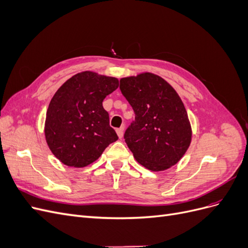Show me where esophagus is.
<instances>
[{"instance_id":"obj_1","label":"esophagus","mask_w":248,"mask_h":248,"mask_svg":"<svg viewBox=\"0 0 248 248\" xmlns=\"http://www.w3.org/2000/svg\"><path fill=\"white\" fill-rule=\"evenodd\" d=\"M117 134H118V137H119V139H122L123 138V131H124V126H121L120 127V128H118L117 130Z\"/></svg>"}]
</instances>
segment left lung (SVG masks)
<instances>
[{"label":"left lung","mask_w":248,"mask_h":248,"mask_svg":"<svg viewBox=\"0 0 248 248\" xmlns=\"http://www.w3.org/2000/svg\"><path fill=\"white\" fill-rule=\"evenodd\" d=\"M120 90L136 120L124 139L136 160L153 171L175 166L191 142V125L184 104L167 80L151 72L120 79Z\"/></svg>","instance_id":"8db88e82"}]
</instances>
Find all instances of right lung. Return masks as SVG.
<instances>
[{"instance_id": "obj_1", "label": "right lung", "mask_w": 248, "mask_h": 248, "mask_svg": "<svg viewBox=\"0 0 248 248\" xmlns=\"http://www.w3.org/2000/svg\"><path fill=\"white\" fill-rule=\"evenodd\" d=\"M119 87L116 78L82 71L58 89L46 111L48 148L67 167L84 168L118 140L102 101Z\"/></svg>"}]
</instances>
